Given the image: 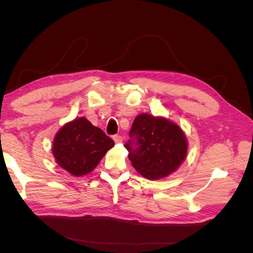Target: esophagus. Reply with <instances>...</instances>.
I'll return each mask as SVG.
<instances>
[{
	"instance_id": "34e87169",
	"label": "esophagus",
	"mask_w": 253,
	"mask_h": 253,
	"mask_svg": "<svg viewBox=\"0 0 253 253\" xmlns=\"http://www.w3.org/2000/svg\"><path fill=\"white\" fill-rule=\"evenodd\" d=\"M113 139H114V141L116 142V143H120V142H122V137L120 136V135H115L114 137H113Z\"/></svg>"
}]
</instances>
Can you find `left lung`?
<instances>
[{
    "instance_id": "1",
    "label": "left lung",
    "mask_w": 253,
    "mask_h": 253,
    "mask_svg": "<svg viewBox=\"0 0 253 253\" xmlns=\"http://www.w3.org/2000/svg\"><path fill=\"white\" fill-rule=\"evenodd\" d=\"M125 147L136 171L148 179L164 178L177 170L187 156L185 133L174 122L140 114L129 129Z\"/></svg>"
}]
</instances>
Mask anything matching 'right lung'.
<instances>
[{
  "label": "right lung",
  "mask_w": 253,
  "mask_h": 253,
  "mask_svg": "<svg viewBox=\"0 0 253 253\" xmlns=\"http://www.w3.org/2000/svg\"><path fill=\"white\" fill-rule=\"evenodd\" d=\"M115 142L101 128L84 117L67 122L59 129L52 143L56 163L74 176L93 171Z\"/></svg>",
  "instance_id": "add662e5"
}]
</instances>
